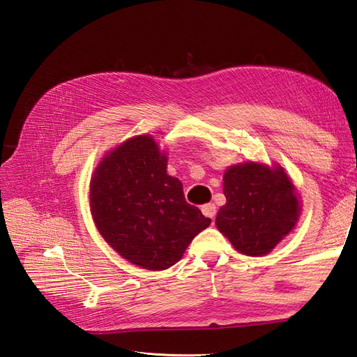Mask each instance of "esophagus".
Here are the masks:
<instances>
[{
	"label": "esophagus",
	"instance_id": "34e87169",
	"mask_svg": "<svg viewBox=\"0 0 357 357\" xmlns=\"http://www.w3.org/2000/svg\"><path fill=\"white\" fill-rule=\"evenodd\" d=\"M201 211H202V214L205 215V218H210V219H214L215 213H218V210H215V205L211 204V202L204 204L202 207H201Z\"/></svg>",
	"mask_w": 357,
	"mask_h": 357
}]
</instances>
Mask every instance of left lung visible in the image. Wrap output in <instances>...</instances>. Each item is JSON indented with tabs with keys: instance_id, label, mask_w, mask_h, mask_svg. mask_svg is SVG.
Segmentation results:
<instances>
[{
	"instance_id": "1",
	"label": "left lung",
	"mask_w": 357,
	"mask_h": 357,
	"mask_svg": "<svg viewBox=\"0 0 357 357\" xmlns=\"http://www.w3.org/2000/svg\"><path fill=\"white\" fill-rule=\"evenodd\" d=\"M226 204L215 225L243 255L262 256L294 229L299 201L283 168L269 169L247 162L231 167L223 176Z\"/></svg>"
}]
</instances>
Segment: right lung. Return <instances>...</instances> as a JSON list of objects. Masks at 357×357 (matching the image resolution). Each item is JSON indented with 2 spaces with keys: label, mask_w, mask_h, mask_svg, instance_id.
Returning <instances> with one entry per match:
<instances>
[{
  "label": "right lung",
  "mask_w": 357,
  "mask_h": 357,
  "mask_svg": "<svg viewBox=\"0 0 357 357\" xmlns=\"http://www.w3.org/2000/svg\"><path fill=\"white\" fill-rule=\"evenodd\" d=\"M96 228L134 265L160 271L177 264L193 236L207 228L181 181L167 174V158L150 135H138L107 155L91 183Z\"/></svg>",
  "instance_id": "1"
}]
</instances>
